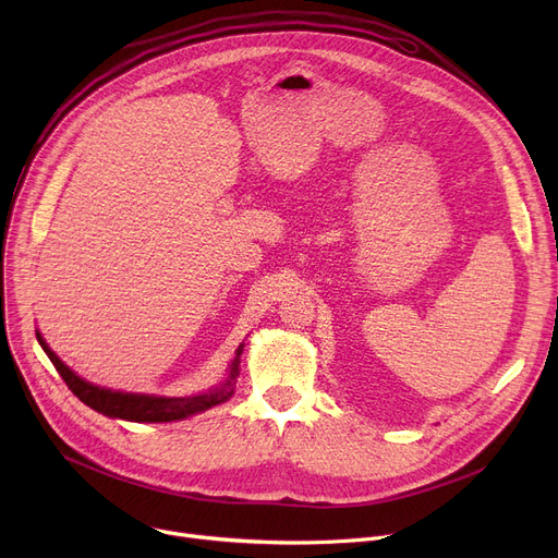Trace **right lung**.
Returning a JSON list of instances; mask_svg holds the SVG:
<instances>
[{
    "label": "right lung",
    "mask_w": 558,
    "mask_h": 558,
    "mask_svg": "<svg viewBox=\"0 0 558 558\" xmlns=\"http://www.w3.org/2000/svg\"><path fill=\"white\" fill-rule=\"evenodd\" d=\"M36 337L43 345V350L47 353V357L51 360V364L56 366V371L61 373V377L65 379V385L70 387V391L95 412L110 416V418H122V421H133V423H171V421H183L192 414H201L205 409H210L215 404L226 402L232 396V385L234 377L240 375V355L242 348H238V357L232 360L230 364V373L226 377V383L219 385L217 389L208 391V393H198V396H190V398H160V396H144V393H124V391H112V389H104L97 385L85 383L83 377H78L70 366H65L53 350L47 345V341L43 339V335L36 330Z\"/></svg>",
    "instance_id": "1"
}]
</instances>
